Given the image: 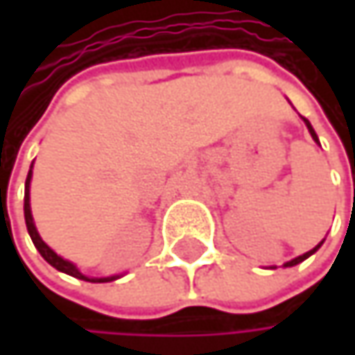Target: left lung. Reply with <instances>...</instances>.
<instances>
[{"label": "left lung", "instance_id": "obj_1", "mask_svg": "<svg viewBox=\"0 0 355 355\" xmlns=\"http://www.w3.org/2000/svg\"><path fill=\"white\" fill-rule=\"evenodd\" d=\"M302 121H304V125L309 127V133L313 135V139H315V141L319 144V137H317V133H315V129H313V125H311V121H309V119H304V116H302ZM319 146H320V144H319ZM322 243H324V239L320 241V243H319V245H317V247L311 248L309 252H304V254H300V257H296V259H292V261H288V263H284V267H294V265H298V263H302L304 259H309L311 254H315V252H317V250H319V248H320V245H322ZM271 269H275V267H271Z\"/></svg>", "mask_w": 355, "mask_h": 355}]
</instances>
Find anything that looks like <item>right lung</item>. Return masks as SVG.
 Here are the masks:
<instances>
[{
    "label": "right lung",
    "mask_w": 355,
    "mask_h": 355,
    "mask_svg": "<svg viewBox=\"0 0 355 355\" xmlns=\"http://www.w3.org/2000/svg\"><path fill=\"white\" fill-rule=\"evenodd\" d=\"M33 164H35V162H33ZM31 180H33V166H31V171H28L26 184H24V220H26L28 234H31V239H33V243H35L36 250L42 254V259H44L49 265H53L57 271L67 273V275L78 277V279H84V282H92V284H107V282H114V279H119L121 275H108V277H90V275H84V273L78 269V265H73L71 261H67V259H63L61 254H57L53 248L49 247V245L40 239V234H38V230H36V226H35V220H33V209H31Z\"/></svg>",
    "instance_id": "obj_1"
}]
</instances>
